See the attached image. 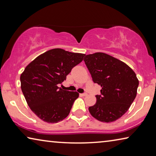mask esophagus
Instances as JSON below:
<instances>
[{
	"instance_id": "1",
	"label": "esophagus",
	"mask_w": 156,
	"mask_h": 156,
	"mask_svg": "<svg viewBox=\"0 0 156 156\" xmlns=\"http://www.w3.org/2000/svg\"><path fill=\"white\" fill-rule=\"evenodd\" d=\"M80 96H83V97H84V96H87V93L80 94Z\"/></svg>"
}]
</instances>
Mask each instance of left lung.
I'll list each match as a JSON object with an SVG mask.
<instances>
[{
	"label": "left lung",
	"instance_id": "1",
	"mask_svg": "<svg viewBox=\"0 0 156 156\" xmlns=\"http://www.w3.org/2000/svg\"><path fill=\"white\" fill-rule=\"evenodd\" d=\"M84 61L94 83L101 87L91 115L104 122H113L127 112L136 98L139 81L132 69L105 53L85 55Z\"/></svg>",
	"mask_w": 156,
	"mask_h": 156
}]
</instances>
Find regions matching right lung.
I'll list each match as a JSON object with an SVG mask.
<instances>
[{
    "mask_svg": "<svg viewBox=\"0 0 156 156\" xmlns=\"http://www.w3.org/2000/svg\"><path fill=\"white\" fill-rule=\"evenodd\" d=\"M85 54L53 49L36 58L20 75L21 89L31 110L44 122H60L69 114L79 94L58 87Z\"/></svg>",
    "mask_w": 156,
    "mask_h": 156,
    "instance_id": "right-lung-1",
    "label": "right lung"
}]
</instances>
